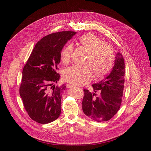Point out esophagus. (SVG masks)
I'll return each mask as SVG.
<instances>
[{
    "instance_id": "34e87169",
    "label": "esophagus",
    "mask_w": 151,
    "mask_h": 151,
    "mask_svg": "<svg viewBox=\"0 0 151 151\" xmlns=\"http://www.w3.org/2000/svg\"><path fill=\"white\" fill-rule=\"evenodd\" d=\"M67 88L70 89V88H73V87H74V86L71 85V84H67Z\"/></svg>"
}]
</instances>
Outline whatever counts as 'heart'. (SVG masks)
I'll return each mask as SVG.
<instances>
[{
	"mask_svg": "<svg viewBox=\"0 0 151 151\" xmlns=\"http://www.w3.org/2000/svg\"><path fill=\"white\" fill-rule=\"evenodd\" d=\"M78 44L86 51L83 66H71L65 70L63 80L75 86H83L88 83L93 78H99L107 74L111 68L114 55L111 46L103 42L92 33H88L78 40ZM73 47L67 44L60 52V59L64 64L70 62Z\"/></svg>",
	"mask_w": 151,
	"mask_h": 151,
	"instance_id": "heart-1",
	"label": "heart"
}]
</instances>
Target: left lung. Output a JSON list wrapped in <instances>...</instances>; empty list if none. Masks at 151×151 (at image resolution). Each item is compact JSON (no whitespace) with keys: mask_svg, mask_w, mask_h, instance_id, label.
<instances>
[{"mask_svg":"<svg viewBox=\"0 0 151 151\" xmlns=\"http://www.w3.org/2000/svg\"><path fill=\"white\" fill-rule=\"evenodd\" d=\"M125 63L122 54L116 53L114 67L104 80L92 85L93 93L84 89L82 102L84 113L97 122L107 121L118 111L122 102L124 86ZM101 91L100 96L95 98V92Z\"/></svg>","mask_w":151,"mask_h":151,"instance_id":"obj_1","label":"left lung"}]
</instances>
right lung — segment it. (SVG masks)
Here are the masks:
<instances>
[{"label": "right lung", "mask_w": 151, "mask_h": 151, "mask_svg": "<svg viewBox=\"0 0 151 151\" xmlns=\"http://www.w3.org/2000/svg\"><path fill=\"white\" fill-rule=\"evenodd\" d=\"M76 34L63 31L44 37L24 67L20 96L29 116L38 123H50L60 114L62 94L66 86H55L60 79L58 65L63 47Z\"/></svg>", "instance_id": "1"}]
</instances>
